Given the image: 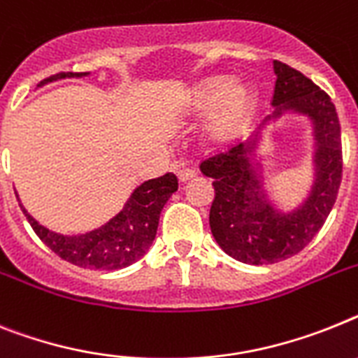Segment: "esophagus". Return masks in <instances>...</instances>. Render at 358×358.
<instances>
[{"mask_svg":"<svg viewBox=\"0 0 358 358\" xmlns=\"http://www.w3.org/2000/svg\"><path fill=\"white\" fill-rule=\"evenodd\" d=\"M174 169H176V176H178V180L182 184H185V182H189V180H193L194 176H196V171L187 167V165L182 164V162H178V164L174 165Z\"/></svg>","mask_w":358,"mask_h":358,"instance_id":"obj_1","label":"esophagus"}]
</instances>
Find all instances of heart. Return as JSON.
Returning a JSON list of instances; mask_svg holds the SVG:
<instances>
[{"instance_id": "obj_1", "label": "heart", "mask_w": 358, "mask_h": 358, "mask_svg": "<svg viewBox=\"0 0 358 358\" xmlns=\"http://www.w3.org/2000/svg\"><path fill=\"white\" fill-rule=\"evenodd\" d=\"M258 110V92L253 87L235 83L231 78H207L187 92L184 114L189 118L211 116L207 138L215 145L238 142L253 125Z\"/></svg>"}]
</instances>
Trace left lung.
Listing matches in <instances>:
<instances>
[{
	"instance_id": "1",
	"label": "left lung",
	"mask_w": 358,
	"mask_h": 358,
	"mask_svg": "<svg viewBox=\"0 0 358 358\" xmlns=\"http://www.w3.org/2000/svg\"><path fill=\"white\" fill-rule=\"evenodd\" d=\"M273 69L276 82L271 103L276 109L262 125L286 113L304 114L313 123L315 182L308 198L289 213L267 202L262 164L253 155L260 133L200 164L215 187L209 213L213 236L229 257L253 266L300 253L331 213L342 180L341 123L331 98L286 63L275 59Z\"/></svg>"
}]
</instances>
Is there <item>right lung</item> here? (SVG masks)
I'll return each mask as SVG.
<instances>
[{"label": "right lung", "mask_w": 358, "mask_h": 358, "mask_svg": "<svg viewBox=\"0 0 358 358\" xmlns=\"http://www.w3.org/2000/svg\"><path fill=\"white\" fill-rule=\"evenodd\" d=\"M87 74L89 72H58L54 76L45 78L38 87L63 78H82ZM176 189L178 178L173 173L147 180L134 189L122 211L113 216L107 224L83 235L72 236L47 229L38 224L21 203L20 207L36 235L59 258L85 269L114 271L131 266L147 253L156 236L162 209Z\"/></svg>", "instance_id": "right-lung-1"}]
</instances>
